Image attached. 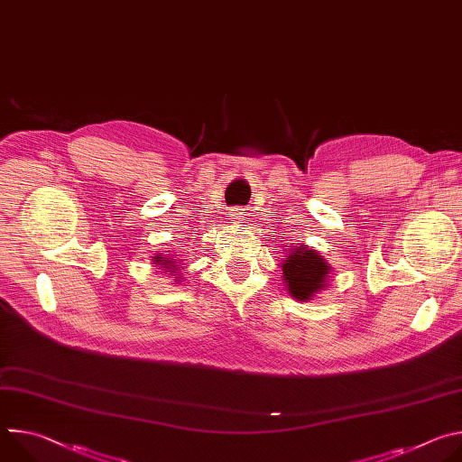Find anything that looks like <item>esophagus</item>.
<instances>
[{"mask_svg":"<svg viewBox=\"0 0 462 462\" xmlns=\"http://www.w3.org/2000/svg\"><path fill=\"white\" fill-rule=\"evenodd\" d=\"M230 219H232V221H236V223L245 221V212H243L241 208H234V210L230 212Z\"/></svg>","mask_w":462,"mask_h":462,"instance_id":"obj_1","label":"esophagus"}]
</instances>
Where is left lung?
I'll use <instances>...</instances> for the list:
<instances>
[{"label": "left lung", "instance_id": "obj_1", "mask_svg": "<svg viewBox=\"0 0 462 462\" xmlns=\"http://www.w3.org/2000/svg\"><path fill=\"white\" fill-rule=\"evenodd\" d=\"M282 271L291 296L307 301L327 285L331 267L316 250L301 245L283 257Z\"/></svg>", "mask_w": 462, "mask_h": 462}]
</instances>
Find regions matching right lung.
Returning <instances> with one entry per match:
<instances>
[{
	"label": "right lung",
	"mask_w": 462,
	"mask_h": 462,
	"mask_svg": "<svg viewBox=\"0 0 462 462\" xmlns=\"http://www.w3.org/2000/svg\"><path fill=\"white\" fill-rule=\"evenodd\" d=\"M153 265H161V269H162V271L171 273V274H173V273H177V271L180 269V265H177V259L173 261V259H171V257H168V255H166V257H161L159 254H157V255H153ZM175 276H177V274H175ZM177 282H179V280H177Z\"/></svg>",
	"instance_id": "obj_1"
}]
</instances>
